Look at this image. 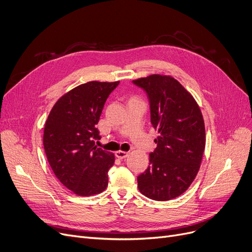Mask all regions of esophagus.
<instances>
[{
	"instance_id": "34e87169",
	"label": "esophagus",
	"mask_w": 252,
	"mask_h": 252,
	"mask_svg": "<svg viewBox=\"0 0 252 252\" xmlns=\"http://www.w3.org/2000/svg\"><path fill=\"white\" fill-rule=\"evenodd\" d=\"M116 157L117 158H119V159H124V158H126L128 155H129V153L128 152H125V151H117L116 152Z\"/></svg>"
}]
</instances>
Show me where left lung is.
Wrapping results in <instances>:
<instances>
[{
    "label": "left lung",
    "instance_id": "obj_1",
    "mask_svg": "<svg viewBox=\"0 0 252 252\" xmlns=\"http://www.w3.org/2000/svg\"><path fill=\"white\" fill-rule=\"evenodd\" d=\"M132 82L147 92L151 123L159 134L149 167L137 177L138 190L159 202L173 199L189 188L200 167L206 146L202 112L173 76L151 74Z\"/></svg>",
    "mask_w": 252,
    "mask_h": 252
}]
</instances>
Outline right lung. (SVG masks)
I'll use <instances>...</instances> for the list:
<instances>
[{
  "label": "right lung",
  "mask_w": 252,
  "mask_h": 252,
  "mask_svg": "<svg viewBox=\"0 0 252 252\" xmlns=\"http://www.w3.org/2000/svg\"><path fill=\"white\" fill-rule=\"evenodd\" d=\"M118 82H89L58 99L46 119L43 146L54 174L79 196L101 193L108 185L115 155L97 148L99 122L108 95Z\"/></svg>",
  "instance_id": "1"
}]
</instances>
